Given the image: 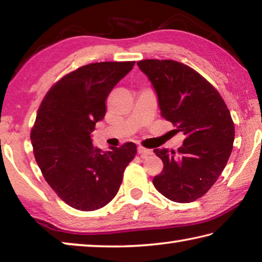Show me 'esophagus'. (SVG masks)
I'll use <instances>...</instances> for the list:
<instances>
[{"label":"esophagus","instance_id":"obj_1","mask_svg":"<svg viewBox=\"0 0 262 262\" xmlns=\"http://www.w3.org/2000/svg\"><path fill=\"white\" fill-rule=\"evenodd\" d=\"M137 154H139L142 158H145L148 156V155H151V150L145 149L143 147H139V148H137Z\"/></svg>","mask_w":262,"mask_h":262}]
</instances>
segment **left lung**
I'll return each mask as SVG.
<instances>
[{"instance_id":"left-lung-1","label":"left lung","mask_w":262,"mask_h":262,"mask_svg":"<svg viewBox=\"0 0 262 262\" xmlns=\"http://www.w3.org/2000/svg\"><path fill=\"white\" fill-rule=\"evenodd\" d=\"M137 66L151 82L162 117L185 135L177 154L154 150L164 164L154 186L171 201H195L216 183L231 155V114L216 89L188 66L172 60H142Z\"/></svg>"}]
</instances>
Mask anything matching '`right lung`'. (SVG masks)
Wrapping results in <instances>:
<instances>
[{
    "instance_id": "right-lung-1",
    "label": "right lung",
    "mask_w": 262,
    "mask_h": 262,
    "mask_svg": "<svg viewBox=\"0 0 262 262\" xmlns=\"http://www.w3.org/2000/svg\"><path fill=\"white\" fill-rule=\"evenodd\" d=\"M134 64L83 66L54 84L38 110L31 132L34 158L57 196L75 209L91 211L107 205L135 157L132 142L104 152L91 139L96 123L106 114L110 92Z\"/></svg>"
}]
</instances>
